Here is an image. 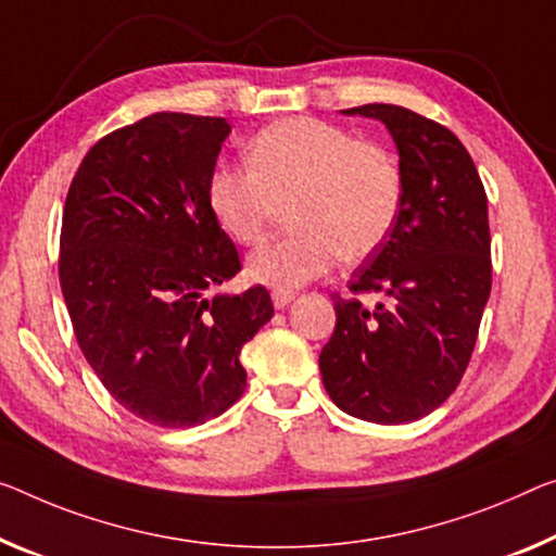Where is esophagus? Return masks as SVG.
<instances>
[{
    "mask_svg": "<svg viewBox=\"0 0 556 556\" xmlns=\"http://www.w3.org/2000/svg\"><path fill=\"white\" fill-rule=\"evenodd\" d=\"M270 298H273V305H276V307H286V305H290V301H293L295 293H293V290H286V288H276L270 293Z\"/></svg>",
    "mask_w": 556,
    "mask_h": 556,
    "instance_id": "34e87169",
    "label": "esophagus"
}]
</instances>
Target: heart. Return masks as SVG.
I'll use <instances>...</instances> for the list:
<instances>
[{
  "label": "heart",
  "mask_w": 556,
  "mask_h": 556,
  "mask_svg": "<svg viewBox=\"0 0 556 556\" xmlns=\"http://www.w3.org/2000/svg\"><path fill=\"white\" fill-rule=\"evenodd\" d=\"M403 168L372 141L318 118H283L249 143V166H218L208 178V206L241 245H255L290 206L288 236L261 245L249 276L298 288L332 268L340 255L363 261L388 241L403 208Z\"/></svg>",
  "instance_id": "heart-1"
}]
</instances>
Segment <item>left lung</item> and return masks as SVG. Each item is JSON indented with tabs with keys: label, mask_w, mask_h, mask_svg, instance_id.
Masks as SVG:
<instances>
[{
	"label": "left lung",
	"mask_w": 556,
	"mask_h": 556,
	"mask_svg": "<svg viewBox=\"0 0 556 556\" xmlns=\"http://www.w3.org/2000/svg\"><path fill=\"white\" fill-rule=\"evenodd\" d=\"M400 153L405 195L397 224L336 301V330L320 353L328 395L378 425L420 420L455 392L492 290L486 193L463 141L405 106L365 104ZM361 294H378L367 308Z\"/></svg>",
	"instance_id": "left-lung-1"
}]
</instances>
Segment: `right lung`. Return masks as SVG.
Segmentation results:
<instances>
[{
  "label": "right lung",
  "mask_w": 556,
  "mask_h": 556,
  "mask_svg": "<svg viewBox=\"0 0 556 556\" xmlns=\"http://www.w3.org/2000/svg\"><path fill=\"white\" fill-rule=\"evenodd\" d=\"M230 126L161 111L93 143L66 193L59 283L111 397L159 427L213 420L245 390L241 348L273 318L268 290L216 293L241 270L208 206Z\"/></svg>",
  "instance_id": "obj_1"
}]
</instances>
